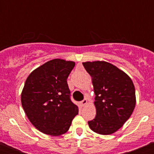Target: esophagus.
<instances>
[{"mask_svg":"<svg viewBox=\"0 0 154 154\" xmlns=\"http://www.w3.org/2000/svg\"><path fill=\"white\" fill-rule=\"evenodd\" d=\"M81 104L82 106H86L87 104H88V101H87L86 99H84L81 102Z\"/></svg>","mask_w":154,"mask_h":154,"instance_id":"esophagus-1","label":"esophagus"}]
</instances>
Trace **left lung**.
<instances>
[{
    "mask_svg": "<svg viewBox=\"0 0 154 154\" xmlns=\"http://www.w3.org/2000/svg\"><path fill=\"white\" fill-rule=\"evenodd\" d=\"M92 77L96 97L95 119L89 126L95 133L112 134L120 129L136 106L135 87L130 76L116 66L104 61L82 63Z\"/></svg>",
    "mask_w": 154,
    "mask_h": 154,
    "instance_id": "1",
    "label": "left lung"
}]
</instances>
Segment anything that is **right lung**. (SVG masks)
<instances>
[{
  "instance_id": "right-lung-1",
  "label": "right lung",
  "mask_w": 154,
  "mask_h": 154,
  "mask_svg": "<svg viewBox=\"0 0 154 154\" xmlns=\"http://www.w3.org/2000/svg\"><path fill=\"white\" fill-rule=\"evenodd\" d=\"M75 65L72 61L52 59L35 69L25 81L21 105L30 122L45 134L65 133L79 113L67 83Z\"/></svg>"
}]
</instances>
